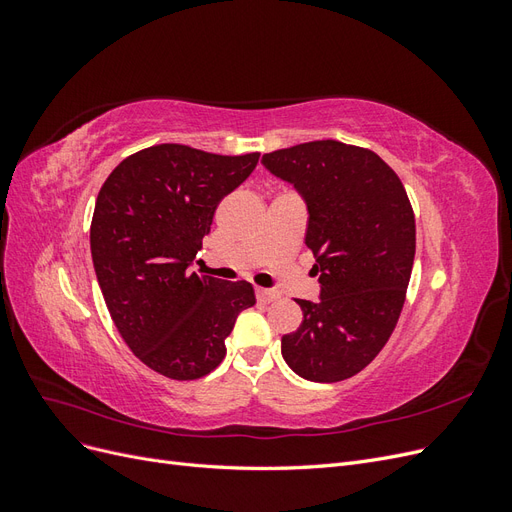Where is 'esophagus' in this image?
Masks as SVG:
<instances>
[{"label": "esophagus", "mask_w": 512, "mask_h": 512, "mask_svg": "<svg viewBox=\"0 0 512 512\" xmlns=\"http://www.w3.org/2000/svg\"><path fill=\"white\" fill-rule=\"evenodd\" d=\"M256 299L260 303H273V301L280 299V292L269 290V288H256Z\"/></svg>", "instance_id": "esophagus-1"}]
</instances>
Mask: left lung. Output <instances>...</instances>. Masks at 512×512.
<instances>
[{
    "instance_id": "obj_1",
    "label": "left lung",
    "mask_w": 512,
    "mask_h": 512,
    "mask_svg": "<svg viewBox=\"0 0 512 512\" xmlns=\"http://www.w3.org/2000/svg\"><path fill=\"white\" fill-rule=\"evenodd\" d=\"M262 164L305 198L320 275V301L297 299L303 322L282 337L284 361L312 382L352 378L389 342L406 301L416 226L404 183L378 153L339 141L277 149Z\"/></svg>"
}]
</instances>
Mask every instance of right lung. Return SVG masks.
Here are the masks:
<instances>
[{"mask_svg":"<svg viewBox=\"0 0 512 512\" xmlns=\"http://www.w3.org/2000/svg\"><path fill=\"white\" fill-rule=\"evenodd\" d=\"M258 158L153 145L100 188L89 232L98 284L123 342L166 378L196 380L218 367L237 316L256 303L250 282H222L190 265L220 200Z\"/></svg>","mask_w":512,"mask_h":512,"instance_id":"1","label":"right lung"}]
</instances>
